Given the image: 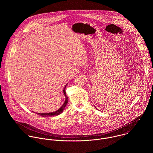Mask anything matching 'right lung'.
Masks as SVG:
<instances>
[{
    "label": "right lung",
    "mask_w": 153,
    "mask_h": 153,
    "mask_svg": "<svg viewBox=\"0 0 153 153\" xmlns=\"http://www.w3.org/2000/svg\"><path fill=\"white\" fill-rule=\"evenodd\" d=\"M66 86V85H65V87L64 88V89L63 90V92H64V95L65 96V101L64 104H63V105L59 109L57 110V111H55V112H49V113H37V114L39 115H41L42 117H52V116L58 115L61 114L62 112V111H64V108H65V107L66 105V104L68 103V97H67L65 92Z\"/></svg>",
    "instance_id": "1"
}]
</instances>
